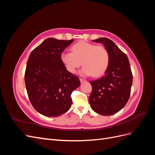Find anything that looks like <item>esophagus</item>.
I'll return each instance as SVG.
<instances>
[{
    "label": "esophagus",
    "instance_id": "1",
    "mask_svg": "<svg viewBox=\"0 0 155 155\" xmlns=\"http://www.w3.org/2000/svg\"><path fill=\"white\" fill-rule=\"evenodd\" d=\"M80 81H81V83H84V82H85V81H87V80H85V79H83V78H80Z\"/></svg>",
    "mask_w": 155,
    "mask_h": 155
}]
</instances>
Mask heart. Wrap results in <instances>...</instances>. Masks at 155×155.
<instances>
[{"label": "heart", "mask_w": 155, "mask_h": 155, "mask_svg": "<svg viewBox=\"0 0 155 155\" xmlns=\"http://www.w3.org/2000/svg\"><path fill=\"white\" fill-rule=\"evenodd\" d=\"M72 52L63 51L61 61L68 71L74 74L83 64L81 74L94 77L104 74L109 67V53L105 47L81 41L71 47Z\"/></svg>", "instance_id": "obj_1"}]
</instances>
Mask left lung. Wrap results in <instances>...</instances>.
<instances>
[{
	"label": "left lung",
	"mask_w": 155,
	"mask_h": 155,
	"mask_svg": "<svg viewBox=\"0 0 155 155\" xmlns=\"http://www.w3.org/2000/svg\"><path fill=\"white\" fill-rule=\"evenodd\" d=\"M93 41L104 45L109 53L110 61L104 76L90 81L92 91L89 96V104L96 113L110 116L120 111L127 103L133 74L127 56L113 41L106 37Z\"/></svg>",
	"instance_id": "1"
}]
</instances>
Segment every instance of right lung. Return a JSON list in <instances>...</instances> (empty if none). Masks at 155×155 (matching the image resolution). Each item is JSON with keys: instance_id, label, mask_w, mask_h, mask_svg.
<instances>
[{"instance_id": "add662e5", "label": "right lung", "mask_w": 155, "mask_h": 155, "mask_svg": "<svg viewBox=\"0 0 155 155\" xmlns=\"http://www.w3.org/2000/svg\"><path fill=\"white\" fill-rule=\"evenodd\" d=\"M73 41L46 39L28 59L25 74L28 96L34 109L45 116L57 117L67 112L72 104V92L81 84L60 58Z\"/></svg>"}]
</instances>
